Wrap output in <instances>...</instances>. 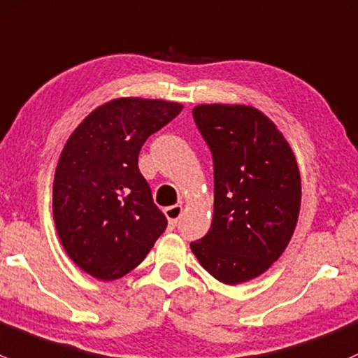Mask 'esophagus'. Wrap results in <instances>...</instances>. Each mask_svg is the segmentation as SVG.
Here are the masks:
<instances>
[{
	"mask_svg": "<svg viewBox=\"0 0 358 358\" xmlns=\"http://www.w3.org/2000/svg\"><path fill=\"white\" fill-rule=\"evenodd\" d=\"M182 215V205H172L169 208H165V217L169 220V226L176 227L178 226V220Z\"/></svg>",
	"mask_w": 358,
	"mask_h": 358,
	"instance_id": "1",
	"label": "esophagus"
}]
</instances>
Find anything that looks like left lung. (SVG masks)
Returning a JSON list of instances; mask_svg holds the SVG:
<instances>
[{"label": "left lung", "instance_id": "left-lung-1", "mask_svg": "<svg viewBox=\"0 0 358 358\" xmlns=\"http://www.w3.org/2000/svg\"><path fill=\"white\" fill-rule=\"evenodd\" d=\"M194 122L213 157V219L191 243L201 267L236 286L264 274L298 222L301 178L289 143L259 108L201 103Z\"/></svg>", "mask_w": 358, "mask_h": 358}]
</instances>
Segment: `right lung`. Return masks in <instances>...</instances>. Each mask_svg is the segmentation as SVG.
Instances as JSON below:
<instances>
[{
  "instance_id": "obj_1",
  "label": "right lung",
  "mask_w": 358,
  "mask_h": 358,
  "mask_svg": "<svg viewBox=\"0 0 358 358\" xmlns=\"http://www.w3.org/2000/svg\"><path fill=\"white\" fill-rule=\"evenodd\" d=\"M180 110L178 101L115 98L94 108L65 143L53 180L55 227L70 260L91 278H124L167 227L138 155Z\"/></svg>"
}]
</instances>
